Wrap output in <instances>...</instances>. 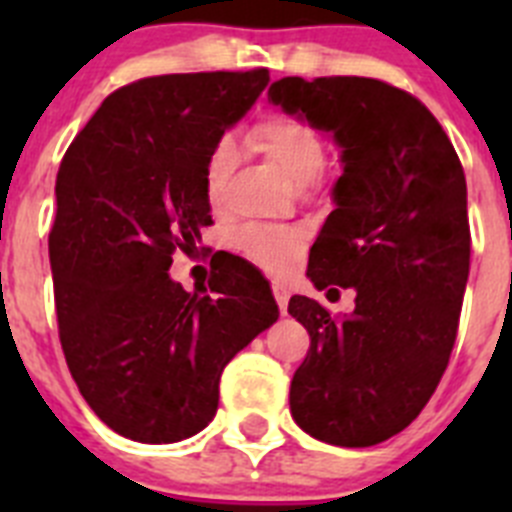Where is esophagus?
Returning <instances> with one entry per match:
<instances>
[{"label":"esophagus","instance_id":"esophagus-1","mask_svg":"<svg viewBox=\"0 0 512 512\" xmlns=\"http://www.w3.org/2000/svg\"><path fill=\"white\" fill-rule=\"evenodd\" d=\"M271 292H274V300H277V305H279V312H282V315H287V305H289V289L284 287V284H274V287H271Z\"/></svg>","mask_w":512,"mask_h":512}]
</instances>
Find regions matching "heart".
Returning a JSON list of instances; mask_svg holds the SVG:
<instances>
[{"label":"heart","instance_id":"obj_1","mask_svg":"<svg viewBox=\"0 0 512 512\" xmlns=\"http://www.w3.org/2000/svg\"><path fill=\"white\" fill-rule=\"evenodd\" d=\"M246 146L269 158L297 187L315 182L325 166L323 138L312 125L297 117H264L246 133ZM233 171L235 146L230 140H217L207 153L205 171H202L205 197L210 205H220L225 200ZM233 243L248 261L274 277H282L295 269L305 256L307 233L302 228H287V225H243L241 230H235Z\"/></svg>","mask_w":512,"mask_h":512}]
</instances>
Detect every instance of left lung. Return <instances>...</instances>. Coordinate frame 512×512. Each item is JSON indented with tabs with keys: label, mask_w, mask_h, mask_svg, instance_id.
Wrapping results in <instances>:
<instances>
[{
	"label": "left lung",
	"mask_w": 512,
	"mask_h": 512,
	"mask_svg": "<svg viewBox=\"0 0 512 512\" xmlns=\"http://www.w3.org/2000/svg\"><path fill=\"white\" fill-rule=\"evenodd\" d=\"M269 102L341 148L307 277L356 292L348 315L289 300L310 333L289 410L312 438L364 449L408 428L446 372L469 277L467 179L431 110L384 81L284 76Z\"/></svg>",
	"instance_id": "8db88e82"
}]
</instances>
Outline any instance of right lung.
<instances>
[{
  "mask_svg": "<svg viewBox=\"0 0 512 512\" xmlns=\"http://www.w3.org/2000/svg\"><path fill=\"white\" fill-rule=\"evenodd\" d=\"M269 84V71L151 76L117 89L61 161L48 235L58 336L76 387L115 433L174 443L217 413L220 374L279 307L243 259L212 295L169 277L212 225L205 158Z\"/></svg>",
  "mask_w": 512,
  "mask_h": 512,
  "instance_id": "obj_1",
  "label": "right lung"
}]
</instances>
